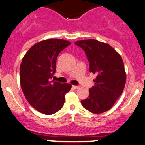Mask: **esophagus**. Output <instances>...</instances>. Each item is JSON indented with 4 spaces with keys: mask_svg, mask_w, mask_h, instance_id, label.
Masks as SVG:
<instances>
[{
    "mask_svg": "<svg viewBox=\"0 0 145 145\" xmlns=\"http://www.w3.org/2000/svg\"><path fill=\"white\" fill-rule=\"evenodd\" d=\"M72 89L76 90L78 89V86H75V85H72Z\"/></svg>",
    "mask_w": 145,
    "mask_h": 145,
    "instance_id": "obj_1",
    "label": "esophagus"
}]
</instances>
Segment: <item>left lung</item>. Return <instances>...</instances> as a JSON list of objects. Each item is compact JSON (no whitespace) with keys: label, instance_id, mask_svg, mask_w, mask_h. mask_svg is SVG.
Returning a JSON list of instances; mask_svg holds the SVG:
<instances>
[{"label":"left lung","instance_id":"left-lung-1","mask_svg":"<svg viewBox=\"0 0 145 145\" xmlns=\"http://www.w3.org/2000/svg\"><path fill=\"white\" fill-rule=\"evenodd\" d=\"M75 44L85 52L89 71L97 76L89 97L81 101L82 106L95 114L108 111L122 94L125 84L123 60L110 45L95 39L78 41Z\"/></svg>","mask_w":145,"mask_h":145}]
</instances>
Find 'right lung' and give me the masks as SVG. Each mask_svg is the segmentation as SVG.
Segmentation results:
<instances>
[{
	"mask_svg": "<svg viewBox=\"0 0 145 145\" xmlns=\"http://www.w3.org/2000/svg\"><path fill=\"white\" fill-rule=\"evenodd\" d=\"M69 41L49 39L33 46L25 54L20 67L22 90L35 109L52 114L63 108L65 95L71 85L51 80L56 72V59Z\"/></svg>",
	"mask_w": 145,
	"mask_h": 145,
	"instance_id": "add662e5",
	"label": "right lung"
}]
</instances>
